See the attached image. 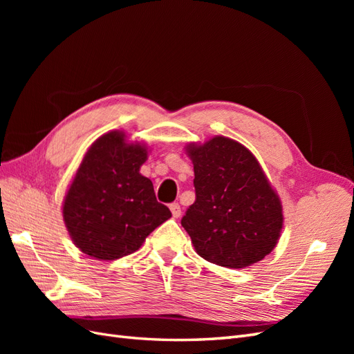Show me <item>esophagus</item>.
<instances>
[{
	"mask_svg": "<svg viewBox=\"0 0 354 354\" xmlns=\"http://www.w3.org/2000/svg\"><path fill=\"white\" fill-rule=\"evenodd\" d=\"M169 209H171V212H173V217H174V218H178V217L181 216V207H180V203H177V202L171 203Z\"/></svg>",
	"mask_w": 354,
	"mask_h": 354,
	"instance_id": "1",
	"label": "esophagus"
}]
</instances>
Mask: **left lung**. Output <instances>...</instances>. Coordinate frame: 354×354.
<instances>
[{
  "label": "left lung",
  "mask_w": 354,
  "mask_h": 354,
  "mask_svg": "<svg viewBox=\"0 0 354 354\" xmlns=\"http://www.w3.org/2000/svg\"><path fill=\"white\" fill-rule=\"evenodd\" d=\"M196 199L181 218L196 252L209 263L243 269L269 255L281 236V199L259 160L232 138L189 145Z\"/></svg>",
  "instance_id": "obj_1"
}]
</instances>
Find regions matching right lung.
<instances>
[{
  "label": "right lung",
  "mask_w": 354,
  "mask_h": 354,
  "mask_svg": "<svg viewBox=\"0 0 354 354\" xmlns=\"http://www.w3.org/2000/svg\"><path fill=\"white\" fill-rule=\"evenodd\" d=\"M146 159V146L127 143L122 131L103 134L85 153L63 201L66 229L84 254L121 259L171 217L140 174Z\"/></svg>",
  "instance_id": "1"
}]
</instances>
